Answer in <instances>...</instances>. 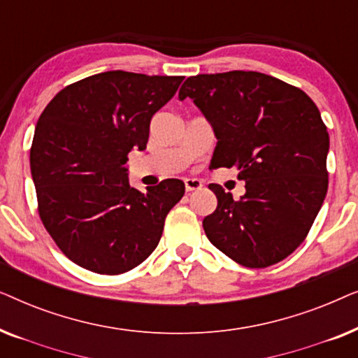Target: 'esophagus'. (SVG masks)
Masks as SVG:
<instances>
[{
    "mask_svg": "<svg viewBox=\"0 0 358 358\" xmlns=\"http://www.w3.org/2000/svg\"><path fill=\"white\" fill-rule=\"evenodd\" d=\"M184 184H185V190L187 192H192V190H197L202 187V182H200L199 179H184Z\"/></svg>",
    "mask_w": 358,
    "mask_h": 358,
    "instance_id": "34e87169",
    "label": "esophagus"
}]
</instances>
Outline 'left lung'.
<instances>
[{"label": "left lung", "instance_id": "8db88e82", "mask_svg": "<svg viewBox=\"0 0 358 358\" xmlns=\"http://www.w3.org/2000/svg\"><path fill=\"white\" fill-rule=\"evenodd\" d=\"M217 136L213 168L239 169V200L218 184L203 218L210 243L244 267L277 264L305 241L327 192L329 134L301 90L257 71L197 75L184 81Z\"/></svg>", "mask_w": 358, "mask_h": 358}]
</instances>
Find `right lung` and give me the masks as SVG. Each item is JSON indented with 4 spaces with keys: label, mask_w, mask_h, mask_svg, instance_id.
Wrapping results in <instances>:
<instances>
[{
    "label": "right lung",
    "mask_w": 358,
    "mask_h": 358,
    "mask_svg": "<svg viewBox=\"0 0 358 358\" xmlns=\"http://www.w3.org/2000/svg\"><path fill=\"white\" fill-rule=\"evenodd\" d=\"M182 76L106 71L62 90L43 109L31 148V174L43 227L83 268L117 275L158 246L185 185L166 179L140 192L127 173L143 151L150 122Z\"/></svg>",
    "instance_id": "add662e5"
}]
</instances>
